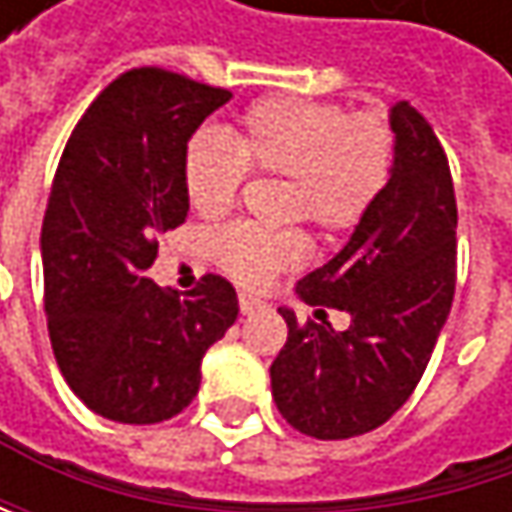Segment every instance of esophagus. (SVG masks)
I'll return each mask as SVG.
<instances>
[{"instance_id":"1","label":"esophagus","mask_w":512,"mask_h":512,"mask_svg":"<svg viewBox=\"0 0 512 512\" xmlns=\"http://www.w3.org/2000/svg\"><path fill=\"white\" fill-rule=\"evenodd\" d=\"M240 311L249 317V314H257V311H263V302L260 299H255V296H249V293H243L240 296Z\"/></svg>"}]
</instances>
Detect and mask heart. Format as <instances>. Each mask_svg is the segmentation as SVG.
Segmentation results:
<instances>
[{
	"mask_svg": "<svg viewBox=\"0 0 512 512\" xmlns=\"http://www.w3.org/2000/svg\"><path fill=\"white\" fill-rule=\"evenodd\" d=\"M394 165L391 127L370 112L350 115L338 103L269 97L255 103L231 139L198 130L183 156V183L201 216H222L252 171L287 177L284 216H302L326 234H344L367 216ZM213 260L240 284L263 287L302 263L296 228L234 222L210 237Z\"/></svg>",
	"mask_w": 512,
	"mask_h": 512,
	"instance_id": "obj_1",
	"label": "heart"
}]
</instances>
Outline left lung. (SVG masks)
I'll return each instance as SVG.
<instances>
[{"instance_id": "8db88e82", "label": "left lung", "mask_w": 512, "mask_h": 512, "mask_svg": "<svg viewBox=\"0 0 512 512\" xmlns=\"http://www.w3.org/2000/svg\"><path fill=\"white\" fill-rule=\"evenodd\" d=\"M394 165L344 249L296 284V296L350 314V326L287 323L269 367L278 412L305 436L353 439L385 424L421 382L457 284V198L433 127L406 100L388 112Z\"/></svg>"}]
</instances>
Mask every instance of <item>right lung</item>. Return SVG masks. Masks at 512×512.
Masks as SVG:
<instances>
[{
	"mask_svg": "<svg viewBox=\"0 0 512 512\" xmlns=\"http://www.w3.org/2000/svg\"><path fill=\"white\" fill-rule=\"evenodd\" d=\"M231 91L139 67L82 115L61 154L41 228L44 308L73 394L118 424H159L201 385V358L240 314L234 287L189 293L148 278L156 237L186 222L183 156Z\"/></svg>",
	"mask_w": 512,
	"mask_h": 512,
	"instance_id": "right-lung-1",
	"label": "right lung"
}]
</instances>
